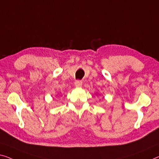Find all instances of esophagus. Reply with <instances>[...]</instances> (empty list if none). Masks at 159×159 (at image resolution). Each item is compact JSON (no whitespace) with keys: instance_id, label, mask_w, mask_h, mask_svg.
<instances>
[{"instance_id":"esophagus-1","label":"esophagus","mask_w":159,"mask_h":159,"mask_svg":"<svg viewBox=\"0 0 159 159\" xmlns=\"http://www.w3.org/2000/svg\"><path fill=\"white\" fill-rule=\"evenodd\" d=\"M82 84H83V82L81 81V80H75V86L77 87V88L81 87Z\"/></svg>"}]
</instances>
